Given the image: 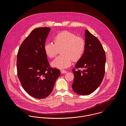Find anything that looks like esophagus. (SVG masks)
<instances>
[{
    "mask_svg": "<svg viewBox=\"0 0 126 126\" xmlns=\"http://www.w3.org/2000/svg\"><path fill=\"white\" fill-rule=\"evenodd\" d=\"M61 72L62 74H65V73H67V71H65V70H62L61 71Z\"/></svg>",
    "mask_w": 126,
    "mask_h": 126,
    "instance_id": "esophagus-1",
    "label": "esophagus"
}]
</instances>
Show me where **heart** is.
I'll return each mask as SVG.
<instances>
[{
  "label": "heart",
  "mask_w": 126,
  "mask_h": 126,
  "mask_svg": "<svg viewBox=\"0 0 126 126\" xmlns=\"http://www.w3.org/2000/svg\"><path fill=\"white\" fill-rule=\"evenodd\" d=\"M54 44L47 42L44 46L45 54L53 58L61 50L63 55L57 57L51 62V65L59 69H64L70 66L72 61H78L82 56L85 49L84 39L68 31H63L54 36Z\"/></svg>",
  "instance_id": "b5f03b06"
}]
</instances>
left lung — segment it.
Segmentation results:
<instances>
[{"label":"left lung","mask_w":126,"mask_h":126,"mask_svg":"<svg viewBox=\"0 0 126 126\" xmlns=\"http://www.w3.org/2000/svg\"><path fill=\"white\" fill-rule=\"evenodd\" d=\"M85 43L84 53L72 69L74 74L72 89L82 95L92 93L100 85L106 63L105 52L101 43L87 30L85 31Z\"/></svg>","instance_id":"1"}]
</instances>
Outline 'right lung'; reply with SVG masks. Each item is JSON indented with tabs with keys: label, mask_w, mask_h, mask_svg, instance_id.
<instances>
[{
	"label": "right lung",
	"mask_w": 126,
	"mask_h": 126,
	"mask_svg": "<svg viewBox=\"0 0 126 126\" xmlns=\"http://www.w3.org/2000/svg\"><path fill=\"white\" fill-rule=\"evenodd\" d=\"M50 31L48 27L34 29L21 45L17 56L18 79L25 91L42 99L52 92L60 71L50 67L44 46Z\"/></svg>",
	"instance_id": "1"
}]
</instances>
